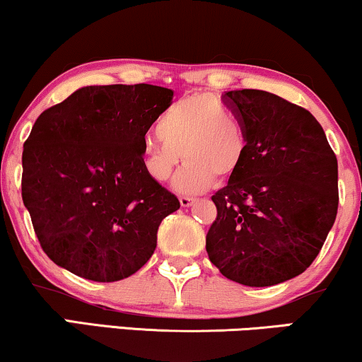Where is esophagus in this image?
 Returning <instances> with one entry per match:
<instances>
[{
	"label": "esophagus",
	"mask_w": 362,
	"mask_h": 362,
	"mask_svg": "<svg viewBox=\"0 0 362 362\" xmlns=\"http://www.w3.org/2000/svg\"><path fill=\"white\" fill-rule=\"evenodd\" d=\"M195 202L194 197H189V195H180V205L182 207H190L192 204Z\"/></svg>",
	"instance_id": "34e87169"
}]
</instances>
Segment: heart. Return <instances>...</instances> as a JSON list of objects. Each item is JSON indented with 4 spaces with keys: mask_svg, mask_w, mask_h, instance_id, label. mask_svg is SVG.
<instances>
[{
    "mask_svg": "<svg viewBox=\"0 0 362 362\" xmlns=\"http://www.w3.org/2000/svg\"><path fill=\"white\" fill-rule=\"evenodd\" d=\"M158 139L145 141L141 165L153 180L172 175L182 158L175 187L200 192L217 182H227L239 172L247 153L245 127L221 97L195 93L172 103L157 123Z\"/></svg>",
    "mask_w": 362,
    "mask_h": 362,
    "instance_id": "b5f03b06",
    "label": "heart"
}]
</instances>
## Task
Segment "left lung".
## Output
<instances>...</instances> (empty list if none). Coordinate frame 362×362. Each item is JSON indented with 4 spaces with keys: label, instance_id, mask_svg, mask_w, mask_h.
Listing matches in <instances>:
<instances>
[{
    "label": "left lung",
    "instance_id": "left-lung-1",
    "mask_svg": "<svg viewBox=\"0 0 362 362\" xmlns=\"http://www.w3.org/2000/svg\"><path fill=\"white\" fill-rule=\"evenodd\" d=\"M245 127L244 163L212 200L205 237L215 267L250 287L303 274L334 226L337 158L322 127L299 105L264 90L222 95Z\"/></svg>",
    "mask_w": 362,
    "mask_h": 362
}]
</instances>
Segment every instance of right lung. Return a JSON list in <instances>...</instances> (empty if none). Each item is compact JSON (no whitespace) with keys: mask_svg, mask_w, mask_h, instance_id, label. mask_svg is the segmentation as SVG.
<instances>
[{"mask_svg":"<svg viewBox=\"0 0 362 362\" xmlns=\"http://www.w3.org/2000/svg\"><path fill=\"white\" fill-rule=\"evenodd\" d=\"M173 91L85 86L36 118L23 148L21 197L45 254L95 282L147 264L160 222L180 202L141 165L145 134Z\"/></svg>","mask_w":362,"mask_h":362,"instance_id":"1","label":"right lung"}]
</instances>
